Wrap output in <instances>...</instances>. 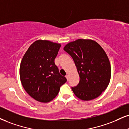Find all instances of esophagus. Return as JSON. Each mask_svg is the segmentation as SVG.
<instances>
[{
    "mask_svg": "<svg viewBox=\"0 0 129 129\" xmlns=\"http://www.w3.org/2000/svg\"><path fill=\"white\" fill-rule=\"evenodd\" d=\"M66 79H67L68 81L69 80V76H68V75H66Z\"/></svg>",
    "mask_w": 129,
    "mask_h": 129,
    "instance_id": "esophagus-1",
    "label": "esophagus"
}]
</instances>
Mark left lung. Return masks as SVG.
Instances as JSON below:
<instances>
[{
    "label": "left lung",
    "mask_w": 129,
    "mask_h": 129,
    "mask_svg": "<svg viewBox=\"0 0 129 129\" xmlns=\"http://www.w3.org/2000/svg\"><path fill=\"white\" fill-rule=\"evenodd\" d=\"M72 57L79 75L77 86L72 87L76 96L90 101L100 96L108 86L111 69L105 51L96 41L79 39L63 48Z\"/></svg>",
    "instance_id": "1"
}]
</instances>
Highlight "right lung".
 <instances>
[{"instance_id": "obj_1", "label": "right lung", "mask_w": 129, "mask_h": 129, "mask_svg": "<svg viewBox=\"0 0 129 129\" xmlns=\"http://www.w3.org/2000/svg\"><path fill=\"white\" fill-rule=\"evenodd\" d=\"M60 47V44L49 41H36L22 58L20 67L22 85L38 102L47 103L54 99L67 81L54 63Z\"/></svg>"}]
</instances>
